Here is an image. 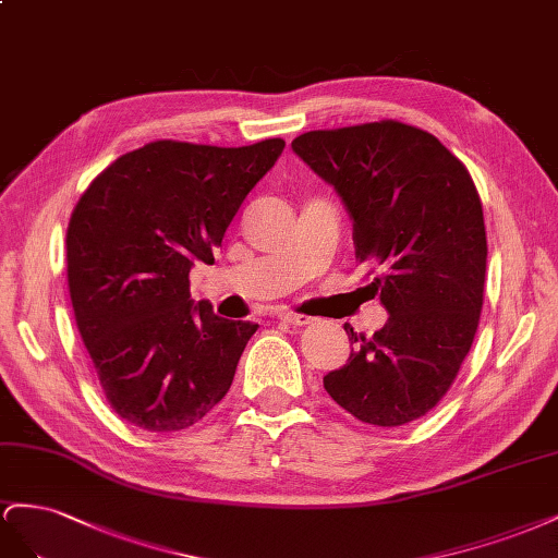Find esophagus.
Returning a JSON list of instances; mask_svg holds the SVG:
<instances>
[{
    "mask_svg": "<svg viewBox=\"0 0 558 558\" xmlns=\"http://www.w3.org/2000/svg\"><path fill=\"white\" fill-rule=\"evenodd\" d=\"M278 317H280L282 323L294 325V327H301V325H311V323H313V317H311V315H299V313H290V311L280 313Z\"/></svg>",
    "mask_w": 558,
    "mask_h": 558,
    "instance_id": "obj_1",
    "label": "esophagus"
}]
</instances>
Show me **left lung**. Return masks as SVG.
Instances as JSON below:
<instances>
[{"mask_svg": "<svg viewBox=\"0 0 558 558\" xmlns=\"http://www.w3.org/2000/svg\"><path fill=\"white\" fill-rule=\"evenodd\" d=\"M292 151L339 194L355 257L386 270L369 288L388 323L369 339L345 327L357 348L325 390L362 423L416 421L451 388L480 325L488 250L470 172L400 121L311 131Z\"/></svg>", "mask_w": 558, "mask_h": 558, "instance_id": "8db88e82", "label": "left lung"}]
</instances>
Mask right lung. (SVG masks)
<instances>
[{
	"mask_svg": "<svg viewBox=\"0 0 558 558\" xmlns=\"http://www.w3.org/2000/svg\"><path fill=\"white\" fill-rule=\"evenodd\" d=\"M280 137L250 147L158 140L90 182L68 227L78 333L109 407L149 433L198 423L233 384L259 325L191 299L245 196L276 166Z\"/></svg>",
	"mask_w": 558,
	"mask_h": 558,
	"instance_id": "add662e5",
	"label": "right lung"
}]
</instances>
